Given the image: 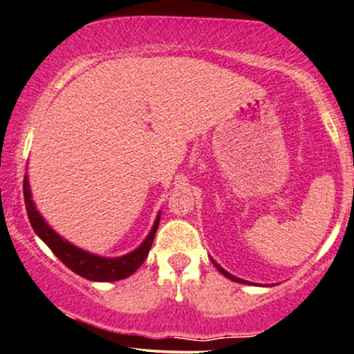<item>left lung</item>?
<instances>
[{"instance_id": "obj_1", "label": "left lung", "mask_w": 354, "mask_h": 354, "mask_svg": "<svg viewBox=\"0 0 354 354\" xmlns=\"http://www.w3.org/2000/svg\"><path fill=\"white\" fill-rule=\"evenodd\" d=\"M211 261H213V265H214V267H216V268H218V272H219V273H223V274H224V277H226V278H229V279H232V281H236V283H242V284H250L249 281H245V279H241V278L234 277V274H231V273H229V272H226V270H224V268L221 267V265H218V263H216V261H214L213 259H211Z\"/></svg>"}]
</instances>
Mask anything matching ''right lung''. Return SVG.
<instances>
[{
  "label": "right lung",
  "instance_id": "right-lung-1",
  "mask_svg": "<svg viewBox=\"0 0 354 354\" xmlns=\"http://www.w3.org/2000/svg\"><path fill=\"white\" fill-rule=\"evenodd\" d=\"M24 201L27 216H29L30 226L34 229L37 236H39L48 249L58 257L63 263L66 265L71 272L80 274V277L91 279V281H118V279H125L136 272L138 268L143 265L146 257L149 254L151 245H153L156 231H158L160 211L156 216V221L151 227V231L143 242L131 250L130 254L122 257H100L91 252H86L80 247L73 245L66 239L58 236L52 227L48 226L47 221L42 218L35 208L34 200H32L29 177L24 176Z\"/></svg>",
  "mask_w": 354,
  "mask_h": 354
}]
</instances>
